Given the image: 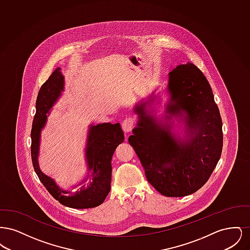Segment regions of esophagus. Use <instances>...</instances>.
Instances as JSON below:
<instances>
[{
	"label": "esophagus",
	"mask_w": 250,
	"mask_h": 250,
	"mask_svg": "<svg viewBox=\"0 0 250 250\" xmlns=\"http://www.w3.org/2000/svg\"><path fill=\"white\" fill-rule=\"evenodd\" d=\"M134 125H135V121H134V119L131 118V117H128V118L125 119V121L123 122V124H122V128H123V130H124L125 133H129V132L133 129Z\"/></svg>",
	"instance_id": "1"
}]
</instances>
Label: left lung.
I'll list each match as a JSON object with an SVG mask.
<instances>
[{
	"mask_svg": "<svg viewBox=\"0 0 250 250\" xmlns=\"http://www.w3.org/2000/svg\"><path fill=\"white\" fill-rule=\"evenodd\" d=\"M167 91L165 119L185 122V140L171 132L172 124L159 122L147 101L134 107L139 121L128 143L156 190L166 197H184L199 190L214 171L223 146L222 121L210 84L193 63L169 72Z\"/></svg>",
	"mask_w": 250,
	"mask_h": 250,
	"instance_id": "obj_1",
	"label": "left lung"
}]
</instances>
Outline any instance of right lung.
Masks as SVG:
<instances>
[{"label": "right lung", "mask_w": 250, "mask_h": 250, "mask_svg": "<svg viewBox=\"0 0 250 250\" xmlns=\"http://www.w3.org/2000/svg\"><path fill=\"white\" fill-rule=\"evenodd\" d=\"M64 88V79L58 67L49 76L38 92L36 99V112L31 131V155L33 166L37 176L50 195L67 207L76 209L94 208L102 204L110 191L111 182V158L117 146L124 142V132L119 123H103L96 125H91L88 131L85 155L88 166V175L81 184L91 177L87 188L83 187L71 196L66 194L56 182L44 174L38 164L39 145L41 130L47 123V113L58 100Z\"/></svg>", "instance_id": "1"}]
</instances>
